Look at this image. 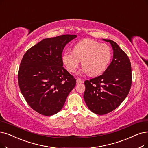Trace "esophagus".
Listing matches in <instances>:
<instances>
[{
	"mask_svg": "<svg viewBox=\"0 0 148 148\" xmlns=\"http://www.w3.org/2000/svg\"><path fill=\"white\" fill-rule=\"evenodd\" d=\"M82 82H83V81H82L81 79H79V78L76 79V84H81V83H82Z\"/></svg>",
	"mask_w": 148,
	"mask_h": 148,
	"instance_id": "34e87169",
	"label": "esophagus"
}]
</instances>
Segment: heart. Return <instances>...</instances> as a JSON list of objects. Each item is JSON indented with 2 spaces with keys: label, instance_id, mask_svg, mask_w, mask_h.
<instances>
[{
  "label": "heart",
  "instance_id": "1",
  "mask_svg": "<svg viewBox=\"0 0 148 148\" xmlns=\"http://www.w3.org/2000/svg\"><path fill=\"white\" fill-rule=\"evenodd\" d=\"M73 51L64 52L62 60L69 72L74 73L82 61V68L79 73H90L92 76L103 73L111 59L110 47L90 39H82L73 46Z\"/></svg>",
  "mask_w": 148,
  "mask_h": 148
}]
</instances>
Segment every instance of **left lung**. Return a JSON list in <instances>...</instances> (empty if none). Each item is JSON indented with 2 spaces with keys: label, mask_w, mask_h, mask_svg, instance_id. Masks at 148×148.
<instances>
[{
  "label": "left lung",
  "mask_w": 148,
  "mask_h": 148,
  "mask_svg": "<svg viewBox=\"0 0 148 148\" xmlns=\"http://www.w3.org/2000/svg\"><path fill=\"white\" fill-rule=\"evenodd\" d=\"M109 42L114 50L113 59L103 75L84 82V101L93 113L104 115L115 110L128 95L132 84L129 58L114 41Z\"/></svg>",
  "instance_id": "left-lung-1"
}]
</instances>
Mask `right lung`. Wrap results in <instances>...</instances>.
Returning <instances> with one entry per match:
<instances>
[{
  "mask_svg": "<svg viewBox=\"0 0 148 148\" xmlns=\"http://www.w3.org/2000/svg\"><path fill=\"white\" fill-rule=\"evenodd\" d=\"M76 35L44 39L28 50L18 73L20 90L28 105L39 114L51 116L62 108L76 79L63 67L64 47Z\"/></svg>",
  "mask_w": 148,
  "mask_h": 148,
  "instance_id": "1",
  "label": "right lung"
}]
</instances>
